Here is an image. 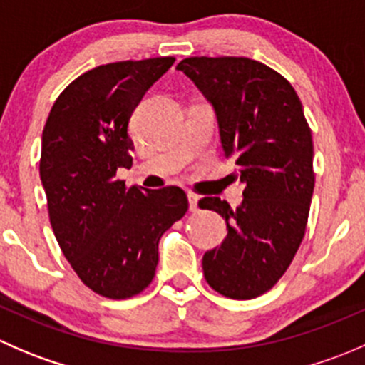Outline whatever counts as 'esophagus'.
Listing matches in <instances>:
<instances>
[{
  "mask_svg": "<svg viewBox=\"0 0 365 365\" xmlns=\"http://www.w3.org/2000/svg\"><path fill=\"white\" fill-rule=\"evenodd\" d=\"M187 197H189L190 212H197V203H200V196H196V194H194V192H189V194H187Z\"/></svg>",
  "mask_w": 365,
  "mask_h": 365,
  "instance_id": "obj_1",
  "label": "esophagus"
}]
</instances>
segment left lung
Instances as JSON below:
<instances>
[{"instance_id": "8db88e82", "label": "left lung", "mask_w": 365, "mask_h": 365, "mask_svg": "<svg viewBox=\"0 0 365 365\" xmlns=\"http://www.w3.org/2000/svg\"><path fill=\"white\" fill-rule=\"evenodd\" d=\"M212 104L231 180L244 187V201L231 208L220 197H203L226 220L220 247L206 251L203 274L215 292L251 300L284 275L302 244L314 173L312 135L292 84L249 58H185L176 65Z\"/></svg>"}]
</instances>
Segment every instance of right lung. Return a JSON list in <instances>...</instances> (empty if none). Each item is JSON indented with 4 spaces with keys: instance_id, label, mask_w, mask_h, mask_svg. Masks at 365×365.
I'll use <instances>...</instances> for the list:
<instances>
[{
    "instance_id": "obj_1",
    "label": "right lung",
    "mask_w": 365,
    "mask_h": 365,
    "mask_svg": "<svg viewBox=\"0 0 365 365\" xmlns=\"http://www.w3.org/2000/svg\"><path fill=\"white\" fill-rule=\"evenodd\" d=\"M175 58L88 70L56 98L42 132L40 180L51 226L81 281L102 297L130 298L152 282L162 235L189 208L180 187H125L128 121Z\"/></svg>"
}]
</instances>
